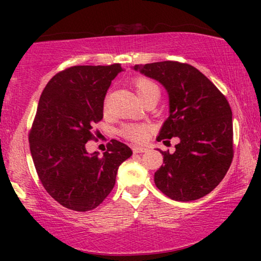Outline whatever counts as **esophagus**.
Returning <instances> with one entry per match:
<instances>
[{
    "mask_svg": "<svg viewBox=\"0 0 261 261\" xmlns=\"http://www.w3.org/2000/svg\"><path fill=\"white\" fill-rule=\"evenodd\" d=\"M132 151H134V153H145V152H147L148 149L146 147H143V146H134L132 147Z\"/></svg>",
    "mask_w": 261,
    "mask_h": 261,
    "instance_id": "obj_1",
    "label": "esophagus"
}]
</instances>
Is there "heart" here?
<instances>
[{"mask_svg":"<svg viewBox=\"0 0 261 261\" xmlns=\"http://www.w3.org/2000/svg\"><path fill=\"white\" fill-rule=\"evenodd\" d=\"M132 84L139 95L140 100L143 101L152 94L159 93V88L152 81L148 78L143 76H137L132 79ZM149 132V126L147 124H135V123H130V124H125L121 127L120 135L130 141H135V143H141L147 138V135Z\"/></svg>","mask_w":261,"mask_h":261,"instance_id":"obj_1","label":"heart"}]
</instances>
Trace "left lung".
<instances>
[{"label":"left lung","mask_w":261,"mask_h":261,"mask_svg":"<svg viewBox=\"0 0 261 261\" xmlns=\"http://www.w3.org/2000/svg\"><path fill=\"white\" fill-rule=\"evenodd\" d=\"M134 69L161 83L169 95V117L156 140L179 138L173 154L160 151L156 188L176 201L199 199L218 187L232 161V113L226 96L188 63L163 61Z\"/></svg>","instance_id":"1"}]
</instances>
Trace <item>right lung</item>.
<instances>
[{
	"label": "right lung",
	"instance_id": "obj_1",
	"mask_svg": "<svg viewBox=\"0 0 261 261\" xmlns=\"http://www.w3.org/2000/svg\"><path fill=\"white\" fill-rule=\"evenodd\" d=\"M121 64L74 65L56 73L42 91L29 141L41 184L63 207L94 210L116 180L117 169L132 155L129 146L112 139L103 155L88 154L96 139L93 125L103 117V100Z\"/></svg>",
	"mask_w": 261,
	"mask_h": 261
}]
</instances>
